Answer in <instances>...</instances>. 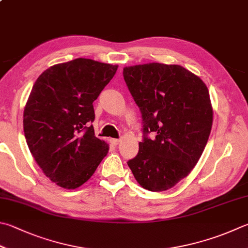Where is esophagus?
I'll return each mask as SVG.
<instances>
[{"label": "esophagus", "mask_w": 248, "mask_h": 248, "mask_svg": "<svg viewBox=\"0 0 248 248\" xmlns=\"http://www.w3.org/2000/svg\"><path fill=\"white\" fill-rule=\"evenodd\" d=\"M110 141H111V143H112V144H113V146H118V144L120 143L121 140H120V139H115V138H113V139H111Z\"/></svg>", "instance_id": "obj_1"}]
</instances>
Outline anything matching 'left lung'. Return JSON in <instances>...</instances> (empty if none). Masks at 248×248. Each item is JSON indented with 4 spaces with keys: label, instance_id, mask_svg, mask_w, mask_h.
I'll use <instances>...</instances> for the list:
<instances>
[{
    "label": "left lung",
    "instance_id": "obj_1",
    "mask_svg": "<svg viewBox=\"0 0 248 248\" xmlns=\"http://www.w3.org/2000/svg\"><path fill=\"white\" fill-rule=\"evenodd\" d=\"M123 77L141 112L143 134L127 164L142 188L170 189L190 174L207 143L213 125L207 87L178 64L126 67Z\"/></svg>",
    "mask_w": 248,
    "mask_h": 248
}]
</instances>
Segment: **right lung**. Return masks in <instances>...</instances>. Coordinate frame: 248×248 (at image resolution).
I'll return each instance as SVG.
<instances>
[{
    "mask_svg": "<svg viewBox=\"0 0 248 248\" xmlns=\"http://www.w3.org/2000/svg\"><path fill=\"white\" fill-rule=\"evenodd\" d=\"M118 66L86 58L58 63L35 81L23 111L28 147L46 177L76 189L94 174L109 150L95 136L94 102Z\"/></svg>",
    "mask_w": 248,
    "mask_h": 248,
    "instance_id": "right-lung-1",
    "label": "right lung"
}]
</instances>
